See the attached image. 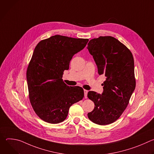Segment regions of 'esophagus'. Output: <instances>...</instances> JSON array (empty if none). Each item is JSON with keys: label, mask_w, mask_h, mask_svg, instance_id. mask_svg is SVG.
Returning a JSON list of instances; mask_svg holds the SVG:
<instances>
[{"label": "esophagus", "mask_w": 154, "mask_h": 154, "mask_svg": "<svg viewBox=\"0 0 154 154\" xmlns=\"http://www.w3.org/2000/svg\"><path fill=\"white\" fill-rule=\"evenodd\" d=\"M88 92V91L86 90H84V95H85V98H86V97H87Z\"/></svg>", "instance_id": "obj_1"}]
</instances>
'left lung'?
<instances>
[{"label":"left lung","instance_id":"obj_1","mask_svg":"<svg viewBox=\"0 0 154 154\" xmlns=\"http://www.w3.org/2000/svg\"><path fill=\"white\" fill-rule=\"evenodd\" d=\"M87 49L93 55L98 74L106 77L102 94L92 91L88 93L95 105L88 117L99 125L109 124L122 114L135 89L133 55L122 43L109 36L91 39Z\"/></svg>","mask_w":154,"mask_h":154}]
</instances>
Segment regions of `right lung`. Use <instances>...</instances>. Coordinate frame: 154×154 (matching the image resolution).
Segmentation results:
<instances>
[{
    "label": "right lung",
    "instance_id": "right-lung-1",
    "mask_svg": "<svg viewBox=\"0 0 154 154\" xmlns=\"http://www.w3.org/2000/svg\"><path fill=\"white\" fill-rule=\"evenodd\" d=\"M88 39L52 36L41 41L35 48L27 70L31 105L44 121L58 124L66 118L70 106L81 100L80 86H69L63 81L72 57L86 46Z\"/></svg>",
    "mask_w": 154,
    "mask_h": 154
}]
</instances>
